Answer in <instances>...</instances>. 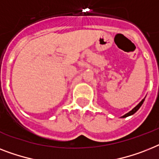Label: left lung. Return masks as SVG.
Here are the masks:
<instances>
[{"mask_svg":"<svg viewBox=\"0 0 159 159\" xmlns=\"http://www.w3.org/2000/svg\"><path fill=\"white\" fill-rule=\"evenodd\" d=\"M144 99H143V100H141V101H140V103H139V104H138L137 105H136V106H135V108H134L133 109H132V110H131V111H130V112H129V113H126V114H125L124 116H122V117H128V116H130V115H132V114H134V113H135V112H136V111L138 110V109H140V106H141V105H142L143 102H144Z\"/></svg>","mask_w":159,"mask_h":159,"instance_id":"8db88e82","label":"left lung"}]
</instances>
